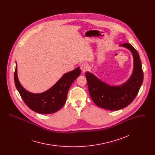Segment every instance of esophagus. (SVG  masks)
<instances>
[{"label":"esophagus","mask_w":155,"mask_h":155,"mask_svg":"<svg viewBox=\"0 0 155 155\" xmlns=\"http://www.w3.org/2000/svg\"><path fill=\"white\" fill-rule=\"evenodd\" d=\"M81 70L83 73H85L86 71L88 70V66L87 64L86 63H82L81 66Z\"/></svg>","instance_id":"esophagus-1"}]
</instances>
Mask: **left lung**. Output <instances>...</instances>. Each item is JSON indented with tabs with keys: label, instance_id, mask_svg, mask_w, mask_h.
<instances>
[{
	"label": "left lung",
	"instance_id": "8db88e82",
	"mask_svg": "<svg viewBox=\"0 0 155 155\" xmlns=\"http://www.w3.org/2000/svg\"><path fill=\"white\" fill-rule=\"evenodd\" d=\"M132 52L134 69L130 78L120 86H110L98 79L94 74L86 72L89 92L94 103L109 110H118L130 105L136 97L143 81V71L139 54L130 44L120 45Z\"/></svg>",
	"mask_w": 155,
	"mask_h": 155
}]
</instances>
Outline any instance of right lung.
Listing matches in <instances>:
<instances>
[{"instance_id":"1","label":"right lung","mask_w":155,"mask_h":155,"mask_svg":"<svg viewBox=\"0 0 155 155\" xmlns=\"http://www.w3.org/2000/svg\"><path fill=\"white\" fill-rule=\"evenodd\" d=\"M81 73V70L78 67L65 73L52 87L46 91L41 94H33L25 90L20 83L16 65L14 81L24 102L31 110L41 114H51L63 107L66 101L68 89Z\"/></svg>"}]
</instances>
